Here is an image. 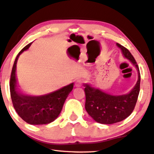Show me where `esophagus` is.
I'll return each mask as SVG.
<instances>
[{
    "instance_id": "esophagus-1",
    "label": "esophagus",
    "mask_w": 154,
    "mask_h": 154,
    "mask_svg": "<svg viewBox=\"0 0 154 154\" xmlns=\"http://www.w3.org/2000/svg\"><path fill=\"white\" fill-rule=\"evenodd\" d=\"M82 81L81 79H77V80L75 81V86L76 87H82Z\"/></svg>"
}]
</instances>
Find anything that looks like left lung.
Returning <instances> with one entry per match:
<instances>
[{"instance_id":"1","label":"left lung","mask_w":154,"mask_h":154,"mask_svg":"<svg viewBox=\"0 0 154 154\" xmlns=\"http://www.w3.org/2000/svg\"><path fill=\"white\" fill-rule=\"evenodd\" d=\"M116 45L122 50L124 57L137 68L138 80L128 94L122 95L110 94L85 84V109L93 119L103 124H115L127 118L135 107L140 91L141 76L137 62L126 48L119 43Z\"/></svg>"}]
</instances>
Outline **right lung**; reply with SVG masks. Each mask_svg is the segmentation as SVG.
<instances>
[{"label":"right lung","instance_id":"add662e5","mask_svg":"<svg viewBox=\"0 0 154 154\" xmlns=\"http://www.w3.org/2000/svg\"><path fill=\"white\" fill-rule=\"evenodd\" d=\"M32 42L25 47L17 55L13 64L10 80L11 97L14 109L20 117L31 125H42L50 124L58 117L63 104L73 89L74 84L60 88L57 90L40 95L23 94L17 88L16 65L19 56L30 48Z\"/></svg>","mask_w":154,"mask_h":154}]
</instances>
